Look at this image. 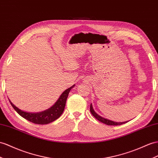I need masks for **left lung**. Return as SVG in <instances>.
<instances>
[{"label": "left lung", "mask_w": 158, "mask_h": 158, "mask_svg": "<svg viewBox=\"0 0 158 158\" xmlns=\"http://www.w3.org/2000/svg\"><path fill=\"white\" fill-rule=\"evenodd\" d=\"M90 111L91 113V114L94 115L97 119L101 121V122H102V123L106 124V125H122L123 123H125L127 122V121H125V122H115V121H113L102 118V117H101L98 114H96L95 111L94 110V108H93V106L91 104L90 106Z\"/></svg>", "instance_id": "8db88e82"}]
</instances>
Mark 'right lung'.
<instances>
[{
    "label": "right lung",
    "mask_w": 158,
    "mask_h": 158,
    "mask_svg": "<svg viewBox=\"0 0 158 158\" xmlns=\"http://www.w3.org/2000/svg\"><path fill=\"white\" fill-rule=\"evenodd\" d=\"M75 86L73 85L72 87L67 89V90L64 91L63 94L60 95L59 99L56 101V102L48 110L39 112V113H28L26 111H22L19 110L18 107H16L13 103L9 100V102L13 106L14 110L17 111L18 114L23 117V118L26 119L27 120L31 121L32 123L35 124H48L52 122L56 119H58L59 117L61 115L64 111V107H65L66 101L68 98L69 93L71 91V89Z\"/></svg>",
    "instance_id": "obj_1"
}]
</instances>
